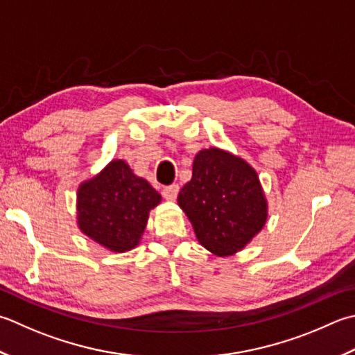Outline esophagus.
Here are the masks:
<instances>
[{
    "instance_id": "obj_1",
    "label": "esophagus",
    "mask_w": 355,
    "mask_h": 355,
    "mask_svg": "<svg viewBox=\"0 0 355 355\" xmlns=\"http://www.w3.org/2000/svg\"><path fill=\"white\" fill-rule=\"evenodd\" d=\"M178 191H180L178 184H171V186H166L164 189H163V197H164L166 200H169V201L175 200V198H177V196H178Z\"/></svg>"
}]
</instances>
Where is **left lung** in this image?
Wrapping results in <instances>:
<instances>
[{"label": "left lung", "instance_id": "1", "mask_svg": "<svg viewBox=\"0 0 355 355\" xmlns=\"http://www.w3.org/2000/svg\"><path fill=\"white\" fill-rule=\"evenodd\" d=\"M178 205L201 246L218 257L241 251L268 218L260 180L245 159L217 148L193 158L192 178L178 193Z\"/></svg>", "mask_w": 355, "mask_h": 355}]
</instances>
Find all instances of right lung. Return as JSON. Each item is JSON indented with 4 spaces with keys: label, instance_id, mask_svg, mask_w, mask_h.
Returning a JSON list of instances; mask_svg holds the SVG:
<instances>
[{
    "label": "right lung",
    "instance_id": "obj_1",
    "mask_svg": "<svg viewBox=\"0 0 355 355\" xmlns=\"http://www.w3.org/2000/svg\"><path fill=\"white\" fill-rule=\"evenodd\" d=\"M162 196L137 177L123 159H112L98 175L81 183L76 218L83 234L112 252H126L141 240L149 211Z\"/></svg>",
    "mask_w": 355,
    "mask_h": 355
}]
</instances>
